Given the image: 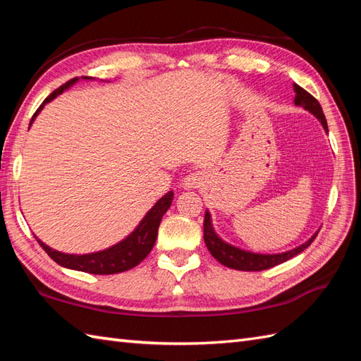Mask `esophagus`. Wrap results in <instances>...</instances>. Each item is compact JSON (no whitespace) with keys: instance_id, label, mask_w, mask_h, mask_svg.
I'll return each instance as SVG.
<instances>
[{"instance_id":"1","label":"esophagus","mask_w":361,"mask_h":361,"mask_svg":"<svg viewBox=\"0 0 361 361\" xmlns=\"http://www.w3.org/2000/svg\"><path fill=\"white\" fill-rule=\"evenodd\" d=\"M203 183V176L202 173H189L185 176V180H183V188L185 189H195V188H200Z\"/></svg>"}]
</instances>
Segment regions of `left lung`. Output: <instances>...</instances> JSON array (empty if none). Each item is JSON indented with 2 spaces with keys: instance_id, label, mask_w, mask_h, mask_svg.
Returning <instances> with one entry per match:
<instances>
[{
  "instance_id": "obj_1",
  "label": "left lung",
  "mask_w": 361,
  "mask_h": 361,
  "mask_svg": "<svg viewBox=\"0 0 361 361\" xmlns=\"http://www.w3.org/2000/svg\"><path fill=\"white\" fill-rule=\"evenodd\" d=\"M293 90L296 93L295 94V105L302 106L304 110H307L313 114V116H317V119L321 122V126H323L326 132L329 133L326 116H324L323 109H321V105L317 99L313 97L310 93H307L304 88L296 85V83H293ZM203 233H204L206 247H208L214 259H217L221 265L233 268V270H240V271L268 270V268L286 262V260L295 257L296 255H299V252L307 248L309 245L315 240V237L318 234V233H315L307 242H304L302 245H299V247L290 250V251L278 252V255H259V252L245 251V250L234 247V245L226 243L225 240H221L220 237L216 234V231H214L209 211L204 212Z\"/></svg>"
}]
</instances>
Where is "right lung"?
Segmentation results:
<instances>
[{"label":"right lung","instance_id":"right-lung-1","mask_svg":"<svg viewBox=\"0 0 361 361\" xmlns=\"http://www.w3.org/2000/svg\"><path fill=\"white\" fill-rule=\"evenodd\" d=\"M82 79L91 80L93 78H87V75H83ZM78 80L79 78H74L71 80H68L65 85L59 87L56 91H52V93L44 99L43 104L38 106V110L34 113L29 126H32L37 114L43 110V106L46 104L51 102L52 99L57 97L59 94H62L65 90L73 87ZM172 200H173V192L172 190H169L164 197H161L159 200L153 204V208L145 214L144 219L140 221V225H137L124 240H121L119 243L113 245V247L102 251L88 252V255H68V252L52 250L40 239H37V237L35 239L42 245V248L48 252V256L52 260H56L59 265H62L65 268H71V270L85 271L91 274L122 273L136 267L137 264H141L142 260L147 257V255L153 248V245H155L161 219H163L166 211L171 208Z\"/></svg>","mask_w":361,"mask_h":361}]
</instances>
